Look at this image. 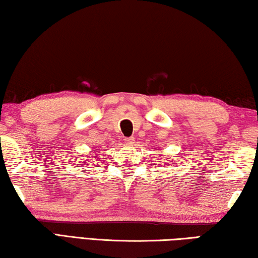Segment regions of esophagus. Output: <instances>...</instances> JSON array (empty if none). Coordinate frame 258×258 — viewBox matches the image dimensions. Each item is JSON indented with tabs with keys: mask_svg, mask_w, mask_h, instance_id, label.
I'll return each instance as SVG.
<instances>
[{
	"mask_svg": "<svg viewBox=\"0 0 258 258\" xmlns=\"http://www.w3.org/2000/svg\"><path fill=\"white\" fill-rule=\"evenodd\" d=\"M135 142V137H125L124 138V143L126 144V145H133Z\"/></svg>",
	"mask_w": 258,
	"mask_h": 258,
	"instance_id": "34e87169",
	"label": "esophagus"
}]
</instances>
